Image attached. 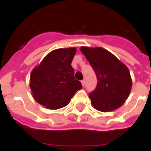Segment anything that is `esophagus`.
Wrapping results in <instances>:
<instances>
[{"label": "esophagus", "mask_w": 151, "mask_h": 151, "mask_svg": "<svg viewBox=\"0 0 151 151\" xmlns=\"http://www.w3.org/2000/svg\"><path fill=\"white\" fill-rule=\"evenodd\" d=\"M81 85H82V86H85V80L81 81Z\"/></svg>", "instance_id": "1"}]
</instances>
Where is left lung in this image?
Wrapping results in <instances>:
<instances>
[{
	"instance_id": "left-lung-1",
	"label": "left lung",
	"mask_w": 151,
	"mask_h": 151,
	"mask_svg": "<svg viewBox=\"0 0 151 151\" xmlns=\"http://www.w3.org/2000/svg\"><path fill=\"white\" fill-rule=\"evenodd\" d=\"M85 55L97 77V86L89 94L91 104L101 112H110L122 106L132 85L129 68L114 55L101 47L82 46Z\"/></svg>"
}]
</instances>
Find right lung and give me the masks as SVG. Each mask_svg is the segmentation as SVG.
I'll return each instance as SVG.
<instances>
[{
	"label": "right lung",
	"mask_w": 151,
	"mask_h": 151,
	"mask_svg": "<svg viewBox=\"0 0 151 151\" xmlns=\"http://www.w3.org/2000/svg\"><path fill=\"white\" fill-rule=\"evenodd\" d=\"M75 47L52 51L32 70L29 88L32 96L49 110L66 106L81 83L74 78L71 63L76 53Z\"/></svg>",
	"instance_id": "right-lung-1"
}]
</instances>
